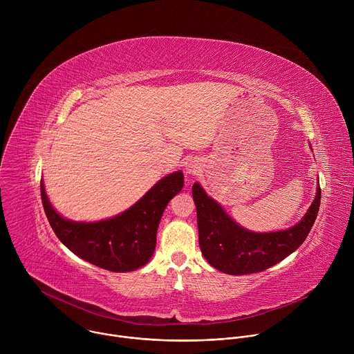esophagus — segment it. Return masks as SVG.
I'll return each mask as SVG.
<instances>
[{
  "label": "esophagus",
  "instance_id": "esophagus-1",
  "mask_svg": "<svg viewBox=\"0 0 354 354\" xmlns=\"http://www.w3.org/2000/svg\"><path fill=\"white\" fill-rule=\"evenodd\" d=\"M186 172L190 174V175L197 174V172H198V167H197V165H193V164H189V165L186 167Z\"/></svg>",
  "mask_w": 354,
  "mask_h": 354
}]
</instances>
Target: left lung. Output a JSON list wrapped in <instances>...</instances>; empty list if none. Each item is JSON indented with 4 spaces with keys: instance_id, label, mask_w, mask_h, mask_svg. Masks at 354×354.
<instances>
[{
    "instance_id": "left-lung-1",
    "label": "left lung",
    "mask_w": 354,
    "mask_h": 354,
    "mask_svg": "<svg viewBox=\"0 0 354 354\" xmlns=\"http://www.w3.org/2000/svg\"><path fill=\"white\" fill-rule=\"evenodd\" d=\"M192 194L201 254L213 268L234 276L263 272L291 255L310 234L321 203L318 186L314 201L299 223L281 231L255 232L234 221L200 183L193 185Z\"/></svg>"
}]
</instances>
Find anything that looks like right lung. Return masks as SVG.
I'll return each instance as SVG.
<instances>
[{
    "label": "right lung",
    "mask_w": 354,
    "mask_h": 354,
    "mask_svg": "<svg viewBox=\"0 0 354 354\" xmlns=\"http://www.w3.org/2000/svg\"><path fill=\"white\" fill-rule=\"evenodd\" d=\"M182 187V171L172 172L126 212L93 223L73 221L59 214L50 203L43 180L40 194L50 225L73 254L97 268L123 273L142 268L153 257L162 213Z\"/></svg>",
    "instance_id": "obj_1"
}]
</instances>
